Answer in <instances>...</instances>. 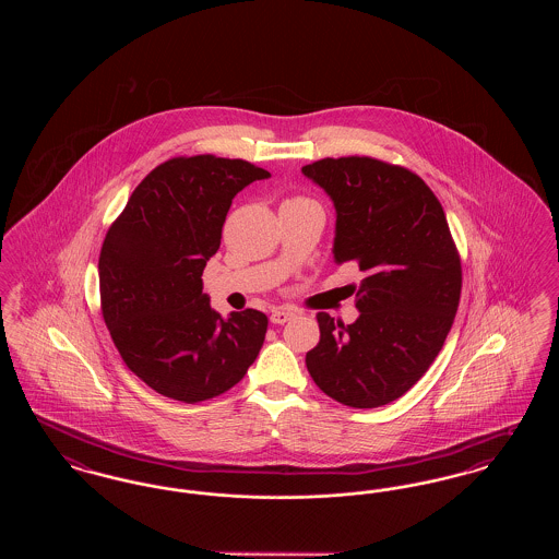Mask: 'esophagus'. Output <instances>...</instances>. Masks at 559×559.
I'll use <instances>...</instances> for the list:
<instances>
[{
  "label": "esophagus",
  "mask_w": 559,
  "mask_h": 559,
  "mask_svg": "<svg viewBox=\"0 0 559 559\" xmlns=\"http://www.w3.org/2000/svg\"><path fill=\"white\" fill-rule=\"evenodd\" d=\"M295 310L292 308H276V310H272V314H270V322L272 324H285V322H289V320L295 319Z\"/></svg>",
  "instance_id": "obj_1"
}]
</instances>
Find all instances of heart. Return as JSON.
I'll list each match as a JSON object with an SVG mask.
<instances>
[{"instance_id":"obj_1","label":"heart","mask_w":559,"mask_h":559,"mask_svg":"<svg viewBox=\"0 0 559 559\" xmlns=\"http://www.w3.org/2000/svg\"><path fill=\"white\" fill-rule=\"evenodd\" d=\"M292 201H299V199H292Z\"/></svg>"}]
</instances>
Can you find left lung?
<instances>
[{
  "mask_svg": "<svg viewBox=\"0 0 559 559\" xmlns=\"http://www.w3.org/2000/svg\"><path fill=\"white\" fill-rule=\"evenodd\" d=\"M333 199V255L367 274L352 324L319 312L306 367L320 390L352 408L406 394L444 346L461 299V258L438 197L402 165L372 157L301 167Z\"/></svg>",
  "mask_w": 559,
  "mask_h": 559,
  "instance_id": "1",
  "label": "left lung"
}]
</instances>
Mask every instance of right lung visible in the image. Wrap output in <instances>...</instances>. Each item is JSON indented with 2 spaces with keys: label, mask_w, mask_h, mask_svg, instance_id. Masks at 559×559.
Returning <instances> with one entry per match:
<instances>
[{
  "label": "right lung",
  "mask_w": 559,
  "mask_h": 559,
  "mask_svg": "<svg viewBox=\"0 0 559 559\" xmlns=\"http://www.w3.org/2000/svg\"><path fill=\"white\" fill-rule=\"evenodd\" d=\"M266 169L215 155L157 165L110 224L100 249V308L128 369L160 396L215 399L245 377L266 337L264 312L222 319L203 270L242 188Z\"/></svg>",
  "instance_id": "right-lung-1"
}]
</instances>
